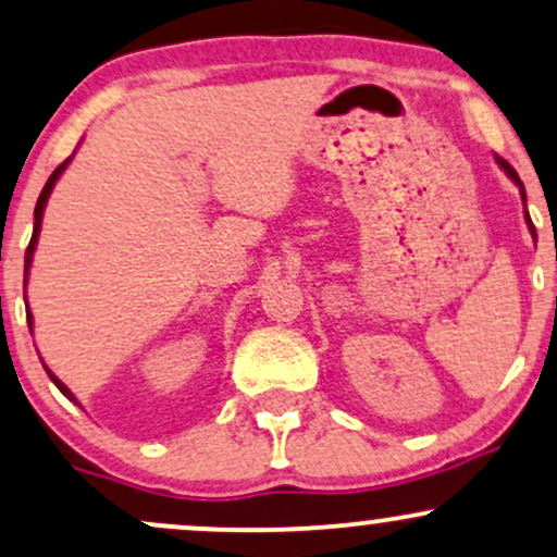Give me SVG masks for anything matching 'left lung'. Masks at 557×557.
<instances>
[{
  "label": "left lung",
  "instance_id": "1",
  "mask_svg": "<svg viewBox=\"0 0 557 557\" xmlns=\"http://www.w3.org/2000/svg\"><path fill=\"white\" fill-rule=\"evenodd\" d=\"M495 160H498V165H500V169H504V171L508 173V176H511V178L516 181V184H519V186H521V197H524V199H527V194H524V184H521V181H519V173H516V171L511 169V165H508V163H506V160H504V158H495ZM527 225H529V231H532V236H534V225H532V220H529V212H527Z\"/></svg>",
  "mask_w": 557,
  "mask_h": 557
}]
</instances>
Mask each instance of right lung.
<instances>
[{"instance_id":"1","label":"right lung","mask_w":557,"mask_h":557,"mask_svg":"<svg viewBox=\"0 0 557 557\" xmlns=\"http://www.w3.org/2000/svg\"><path fill=\"white\" fill-rule=\"evenodd\" d=\"M66 163H70V158L64 160L62 165H59L57 171L51 173L49 176V181H46V186H44V191H41V197H38V202H36V212H33V218H36V223H33V236H30V244H28V249H25V277H28V267H30V261H33V249H36V240H38V231H41V218H44V207H46V199H49V194H51V189H53V184H57V178L62 176V171L66 169ZM28 319H30V313H28ZM46 373H49L51 376V381L53 384L59 386V392L64 394L66 399H72V401H77L75 399V394L70 392V388H66L62 381H59L57 376H53V373L49 371V368H46Z\"/></svg>"}]
</instances>
